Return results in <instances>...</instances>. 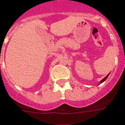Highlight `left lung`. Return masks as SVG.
Returning <instances> with one entry per match:
<instances>
[{
  "label": "left lung",
  "instance_id": "8db88e82",
  "mask_svg": "<svg viewBox=\"0 0 125 125\" xmlns=\"http://www.w3.org/2000/svg\"><path fill=\"white\" fill-rule=\"evenodd\" d=\"M108 76H109V74L107 75V76H105V77L104 78H103V79H102V81H101V82H100V83H103V82H104V81H105V80H106V78H108Z\"/></svg>",
  "mask_w": 125,
  "mask_h": 125
}]
</instances>
